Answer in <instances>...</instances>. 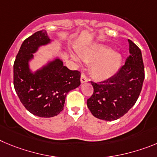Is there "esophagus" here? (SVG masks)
<instances>
[{
  "label": "esophagus",
  "instance_id": "34e87169",
  "mask_svg": "<svg viewBox=\"0 0 157 157\" xmlns=\"http://www.w3.org/2000/svg\"><path fill=\"white\" fill-rule=\"evenodd\" d=\"M87 80H87L85 74H84V73H81V76H80V82H81V84H84V83L87 82Z\"/></svg>",
  "mask_w": 157,
  "mask_h": 157
}]
</instances>
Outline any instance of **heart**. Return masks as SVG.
Here are the masks:
<instances>
[{
    "label": "heart",
    "mask_w": 157,
    "mask_h": 157,
    "mask_svg": "<svg viewBox=\"0 0 157 157\" xmlns=\"http://www.w3.org/2000/svg\"><path fill=\"white\" fill-rule=\"evenodd\" d=\"M80 59L86 63H92L90 68L91 74L98 80L110 78L121 67L122 57L119 53L112 52V48L105 44H94L85 48L80 52ZM73 59L80 63V59L73 56Z\"/></svg>",
    "instance_id": "1"
}]
</instances>
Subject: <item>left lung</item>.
Instances as JSON below:
<instances>
[{"label": "left lung", "instance_id": "left-lung-1", "mask_svg": "<svg viewBox=\"0 0 157 157\" xmlns=\"http://www.w3.org/2000/svg\"><path fill=\"white\" fill-rule=\"evenodd\" d=\"M130 56L112 77L99 83L91 81L94 92L87 101L94 117L115 121L126 114L136 102L142 91L145 70L141 50L128 40Z\"/></svg>", "mask_w": 157, "mask_h": 157}]
</instances>
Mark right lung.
I'll return each instance as SVG.
<instances>
[{
    "label": "right lung",
    "instance_id": "right-lung-1",
    "mask_svg": "<svg viewBox=\"0 0 157 157\" xmlns=\"http://www.w3.org/2000/svg\"><path fill=\"white\" fill-rule=\"evenodd\" d=\"M52 42L44 29L31 35L21 45L14 63V87L25 108L40 117L57 116L66 94L80 84V73L70 70L59 58L32 72L29 62L40 46Z\"/></svg>",
    "mask_w": 157,
    "mask_h": 157
}]
</instances>
